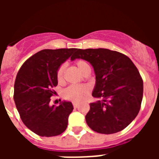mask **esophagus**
I'll use <instances>...</instances> for the list:
<instances>
[{"label":"esophagus","instance_id":"obj_1","mask_svg":"<svg viewBox=\"0 0 159 159\" xmlns=\"http://www.w3.org/2000/svg\"><path fill=\"white\" fill-rule=\"evenodd\" d=\"M72 104H73V107H75V108L78 107V106H79L78 102H73Z\"/></svg>","mask_w":159,"mask_h":159}]
</instances>
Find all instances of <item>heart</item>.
<instances>
[{
    "label": "heart",
    "mask_w": 159,
    "mask_h": 159,
    "mask_svg": "<svg viewBox=\"0 0 159 159\" xmlns=\"http://www.w3.org/2000/svg\"><path fill=\"white\" fill-rule=\"evenodd\" d=\"M75 66L80 71L84 74L87 70L90 69V67L88 63L84 60H78L75 62ZM64 71L65 66L61 64L58 67L57 71V80L59 84H62L64 82ZM90 93V88L88 85L82 84V85H71L66 88L64 92V99L67 100L71 101L74 102H79L84 100L88 96Z\"/></svg>",
    "instance_id": "b5f03b06"
}]
</instances>
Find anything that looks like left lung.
Wrapping results in <instances>:
<instances>
[{
    "label": "left lung",
    "instance_id": "obj_1",
    "mask_svg": "<svg viewBox=\"0 0 159 159\" xmlns=\"http://www.w3.org/2000/svg\"><path fill=\"white\" fill-rule=\"evenodd\" d=\"M83 59L95 73L92 96L100 100L90 103L85 116L89 127L100 134L121 131L139 114L143 81L139 70L126 55L106 48L75 49L71 60Z\"/></svg>",
    "mask_w": 159,
    "mask_h": 159
}]
</instances>
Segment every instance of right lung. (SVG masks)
Returning <instances> with one entry per match:
<instances>
[{
    "mask_svg": "<svg viewBox=\"0 0 159 159\" xmlns=\"http://www.w3.org/2000/svg\"><path fill=\"white\" fill-rule=\"evenodd\" d=\"M76 48L43 49L29 57L20 68L14 84L13 99L24 124L42 137L62 134L73 110L71 102L58 106L49 102L57 86V71Z\"/></svg>",
    "mask_w": 159,
    "mask_h": 159,
    "instance_id": "obj_1",
    "label": "right lung"
}]
</instances>
